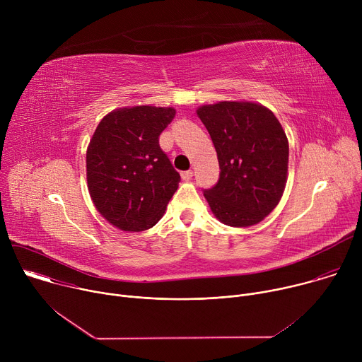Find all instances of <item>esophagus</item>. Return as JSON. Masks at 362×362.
Wrapping results in <instances>:
<instances>
[{
  "mask_svg": "<svg viewBox=\"0 0 362 362\" xmlns=\"http://www.w3.org/2000/svg\"><path fill=\"white\" fill-rule=\"evenodd\" d=\"M193 176V172L192 170H186V172H182V179L183 180H190Z\"/></svg>",
  "mask_w": 362,
  "mask_h": 362,
  "instance_id": "1",
  "label": "esophagus"
}]
</instances>
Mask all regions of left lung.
I'll return each mask as SVG.
<instances>
[{
    "mask_svg": "<svg viewBox=\"0 0 362 362\" xmlns=\"http://www.w3.org/2000/svg\"><path fill=\"white\" fill-rule=\"evenodd\" d=\"M196 113L219 160L218 183L203 190L214 215L235 228L262 222L286 185L289 146L279 120L250 101H219Z\"/></svg>",
    "mask_w": 362,
    "mask_h": 362,
    "instance_id": "obj_1",
    "label": "left lung"
}]
</instances>
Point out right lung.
<instances>
[{"label": "right lung", "mask_w": 362, "mask_h": 362, "mask_svg": "<svg viewBox=\"0 0 362 362\" xmlns=\"http://www.w3.org/2000/svg\"><path fill=\"white\" fill-rule=\"evenodd\" d=\"M172 107L136 106L103 117L87 147V186L100 215L126 232L156 225L177 190L180 175L159 136L175 119Z\"/></svg>", "instance_id": "add662e5"}]
</instances>
